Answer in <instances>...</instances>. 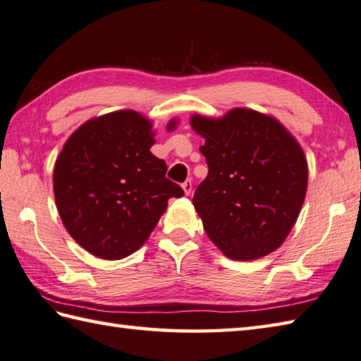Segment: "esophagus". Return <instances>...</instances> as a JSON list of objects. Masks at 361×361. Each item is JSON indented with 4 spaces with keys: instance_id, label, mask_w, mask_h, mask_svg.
I'll use <instances>...</instances> for the list:
<instances>
[{
    "instance_id": "1",
    "label": "esophagus",
    "mask_w": 361,
    "mask_h": 361,
    "mask_svg": "<svg viewBox=\"0 0 361 361\" xmlns=\"http://www.w3.org/2000/svg\"><path fill=\"white\" fill-rule=\"evenodd\" d=\"M182 188H183V193H185L187 196L191 193V188H193V185H191V180L187 179L185 182L182 183Z\"/></svg>"
}]
</instances>
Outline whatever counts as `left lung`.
I'll use <instances>...</instances> for the list:
<instances>
[{"label": "left lung", "mask_w": 361, "mask_h": 361, "mask_svg": "<svg viewBox=\"0 0 361 361\" xmlns=\"http://www.w3.org/2000/svg\"><path fill=\"white\" fill-rule=\"evenodd\" d=\"M209 174L193 205L204 231L232 260L271 254L302 209L308 165L302 146L277 118L235 107L219 118L191 115Z\"/></svg>", "instance_id": "obj_1"}]
</instances>
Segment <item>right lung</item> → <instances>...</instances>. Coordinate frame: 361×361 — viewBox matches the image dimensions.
Masks as SVG:
<instances>
[{
    "instance_id": "right-lung-1",
    "label": "right lung",
    "mask_w": 361,
    "mask_h": 361,
    "mask_svg": "<svg viewBox=\"0 0 361 361\" xmlns=\"http://www.w3.org/2000/svg\"><path fill=\"white\" fill-rule=\"evenodd\" d=\"M178 120L166 130L178 128ZM152 121L135 110L94 116L73 132L54 164L53 188L65 229L79 246L120 260L149 238L170 197L183 190L151 152Z\"/></svg>"
}]
</instances>
